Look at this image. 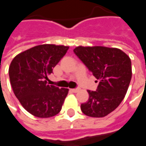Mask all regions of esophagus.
<instances>
[{
	"mask_svg": "<svg viewBox=\"0 0 146 146\" xmlns=\"http://www.w3.org/2000/svg\"><path fill=\"white\" fill-rule=\"evenodd\" d=\"M80 89L79 88H73V89H70V91L72 92H73V93H76V92L79 91Z\"/></svg>",
	"mask_w": 146,
	"mask_h": 146,
	"instance_id": "esophagus-1",
	"label": "esophagus"
}]
</instances>
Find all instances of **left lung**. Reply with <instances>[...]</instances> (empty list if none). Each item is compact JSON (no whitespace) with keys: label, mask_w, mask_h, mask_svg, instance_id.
Masks as SVG:
<instances>
[{"label":"left lung","mask_w":146,"mask_h":146,"mask_svg":"<svg viewBox=\"0 0 146 146\" xmlns=\"http://www.w3.org/2000/svg\"><path fill=\"white\" fill-rule=\"evenodd\" d=\"M73 52L99 80L96 91H90L88 101L83 103V113L103 117L119 106L132 76L131 62L120 49L102 46L76 47Z\"/></svg>","instance_id":"obj_1"}]
</instances>
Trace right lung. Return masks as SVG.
Segmentation results:
<instances>
[{
	"instance_id": "right-lung-1",
	"label": "right lung",
	"mask_w": 146,
	"mask_h": 146,
	"mask_svg": "<svg viewBox=\"0 0 146 146\" xmlns=\"http://www.w3.org/2000/svg\"><path fill=\"white\" fill-rule=\"evenodd\" d=\"M68 49L63 45H38L11 61L8 73L12 90L24 109L33 116L48 118L62 110L69 89L49 85L47 80Z\"/></svg>"
}]
</instances>
